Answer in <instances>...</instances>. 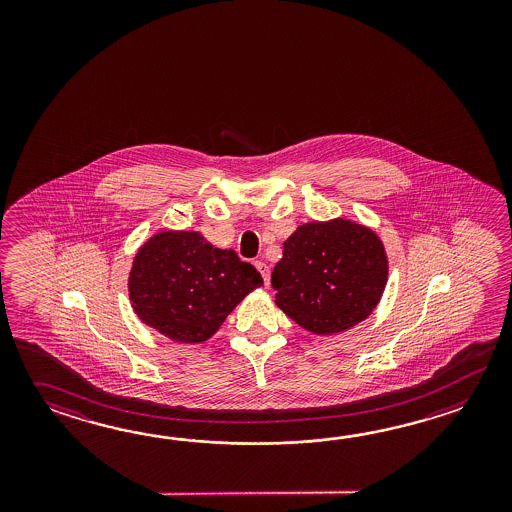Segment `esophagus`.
Returning a JSON list of instances; mask_svg holds the SVG:
<instances>
[{"instance_id": "esophagus-1", "label": "esophagus", "mask_w": 512, "mask_h": 512, "mask_svg": "<svg viewBox=\"0 0 512 512\" xmlns=\"http://www.w3.org/2000/svg\"><path fill=\"white\" fill-rule=\"evenodd\" d=\"M254 265H256V269L260 271L261 278H263L265 285L269 287V280H271V269H269V265H267L265 261H256Z\"/></svg>"}]
</instances>
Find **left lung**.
<instances>
[{
    "instance_id": "8db88e82",
    "label": "left lung",
    "mask_w": 512,
    "mask_h": 512,
    "mask_svg": "<svg viewBox=\"0 0 512 512\" xmlns=\"http://www.w3.org/2000/svg\"><path fill=\"white\" fill-rule=\"evenodd\" d=\"M274 302L298 326L333 335L371 315L388 282V258L373 230L349 219L313 221L283 243L272 271Z\"/></svg>"
}]
</instances>
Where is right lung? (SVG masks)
Masks as SVG:
<instances>
[{
    "instance_id": "add662e5",
    "label": "right lung",
    "mask_w": 512,
    "mask_h": 512,
    "mask_svg": "<svg viewBox=\"0 0 512 512\" xmlns=\"http://www.w3.org/2000/svg\"><path fill=\"white\" fill-rule=\"evenodd\" d=\"M263 285L260 272L199 232L163 230L135 254L128 278L133 311L183 344L205 342L241 300Z\"/></svg>"
}]
</instances>
